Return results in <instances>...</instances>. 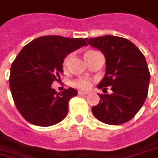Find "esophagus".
<instances>
[{
  "mask_svg": "<svg viewBox=\"0 0 158 158\" xmlns=\"http://www.w3.org/2000/svg\"><path fill=\"white\" fill-rule=\"evenodd\" d=\"M79 96H87L88 93L87 92H82V91H79Z\"/></svg>",
  "mask_w": 158,
  "mask_h": 158,
  "instance_id": "34e87169",
  "label": "esophagus"
}]
</instances>
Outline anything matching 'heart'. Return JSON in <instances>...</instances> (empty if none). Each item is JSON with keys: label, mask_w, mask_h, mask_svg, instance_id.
<instances>
[{"label": "heart", "mask_w": 158, "mask_h": 158, "mask_svg": "<svg viewBox=\"0 0 158 158\" xmlns=\"http://www.w3.org/2000/svg\"><path fill=\"white\" fill-rule=\"evenodd\" d=\"M86 53H87V52H86ZM70 56H67V57L64 59V60H63V67H64V68H66V67L68 66V64H69V62H70ZM72 86H73L74 88H77V89H79V90L86 91V90H88V88L91 87V82L87 79H76L75 81H73Z\"/></svg>", "instance_id": "heart-1"}]
</instances>
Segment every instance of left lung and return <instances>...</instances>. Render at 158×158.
Masks as SVG:
<instances>
[{
    "instance_id": "8db88e82",
    "label": "left lung",
    "mask_w": 158,
    "mask_h": 158,
    "mask_svg": "<svg viewBox=\"0 0 158 158\" xmlns=\"http://www.w3.org/2000/svg\"><path fill=\"white\" fill-rule=\"evenodd\" d=\"M106 57V75L98 88L111 94H98L100 102L92 113L100 122L119 125L130 121L142 107L148 96L150 73L143 53L130 40L107 35L86 38Z\"/></svg>"
}]
</instances>
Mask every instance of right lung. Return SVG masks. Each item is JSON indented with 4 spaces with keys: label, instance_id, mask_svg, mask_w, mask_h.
Segmentation results:
<instances>
[{
    "label": "right lung",
    "instance_id": "add662e5",
    "mask_svg": "<svg viewBox=\"0 0 158 158\" xmlns=\"http://www.w3.org/2000/svg\"><path fill=\"white\" fill-rule=\"evenodd\" d=\"M83 45H87L86 38L45 35L35 38L19 52L11 64L9 81L15 106L26 121L48 127L67 116L69 101L78 91L69 88L57 93L52 84L63 72L67 54Z\"/></svg>",
    "mask_w": 158,
    "mask_h": 158
}]
</instances>
